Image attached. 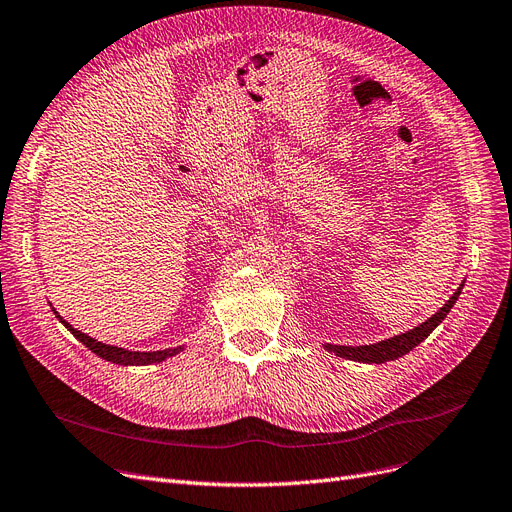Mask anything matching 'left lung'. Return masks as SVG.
I'll return each mask as SVG.
<instances>
[{"instance_id": "left-lung-1", "label": "left lung", "mask_w": 512, "mask_h": 512, "mask_svg": "<svg viewBox=\"0 0 512 512\" xmlns=\"http://www.w3.org/2000/svg\"><path fill=\"white\" fill-rule=\"evenodd\" d=\"M462 287H464V282L458 287V291L449 297V301L439 312H434L426 320V323L413 327L411 331H405L401 335H394L390 339H382V342L369 344V346H333V344H325L323 348L333 352L339 358H348V361L367 363V365H382V363H388V361H396V358L405 356L415 346L422 344L424 339L443 323L445 316L453 308V304H456V301H458V297L462 293Z\"/></svg>"}]
</instances>
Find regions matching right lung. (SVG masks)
I'll return each instance as SVG.
<instances>
[{"label": "right lung", "instance_id": "add662e5", "mask_svg": "<svg viewBox=\"0 0 512 512\" xmlns=\"http://www.w3.org/2000/svg\"><path fill=\"white\" fill-rule=\"evenodd\" d=\"M52 312L56 314V318L61 320V323L65 325V329L71 331V335L75 339H80V342L92 350L97 356H101L103 361H109V363H116V365H122V367H143V365H154V363H162L166 361V358L170 356H177L179 352H183V346H177V348H166V350H156V352H137V350H126V348H118V346H109V344H103L99 342V339H94L78 329H73L67 320L56 312L52 308Z\"/></svg>", "mask_w": 512, "mask_h": 512}]
</instances>
